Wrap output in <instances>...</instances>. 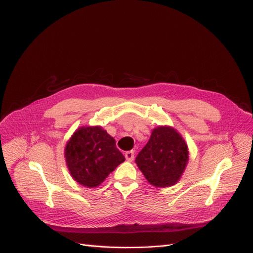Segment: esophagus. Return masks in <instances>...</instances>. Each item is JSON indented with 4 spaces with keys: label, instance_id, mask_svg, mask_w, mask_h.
Wrapping results in <instances>:
<instances>
[{
    "label": "esophagus",
    "instance_id": "1",
    "mask_svg": "<svg viewBox=\"0 0 253 253\" xmlns=\"http://www.w3.org/2000/svg\"><path fill=\"white\" fill-rule=\"evenodd\" d=\"M125 158H126V160H128V161H132L133 159H134V151L133 150L126 151V153H125Z\"/></svg>",
    "mask_w": 253,
    "mask_h": 253
}]
</instances>
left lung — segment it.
<instances>
[{
  "instance_id": "8db88e82",
  "label": "left lung",
  "mask_w": 253,
  "mask_h": 253,
  "mask_svg": "<svg viewBox=\"0 0 253 253\" xmlns=\"http://www.w3.org/2000/svg\"><path fill=\"white\" fill-rule=\"evenodd\" d=\"M187 146L174 128L158 127L135 158L144 177L155 186L168 187L175 184L186 167Z\"/></svg>"
}]
</instances>
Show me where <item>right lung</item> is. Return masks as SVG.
Segmentation results:
<instances>
[{"label":"right lung","instance_id":"add662e5","mask_svg":"<svg viewBox=\"0 0 253 253\" xmlns=\"http://www.w3.org/2000/svg\"><path fill=\"white\" fill-rule=\"evenodd\" d=\"M66 161L72 177L79 184L95 187L125 161V157L104 129L82 127L67 144Z\"/></svg>","mask_w":253,"mask_h":253}]
</instances>
